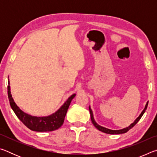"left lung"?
I'll use <instances>...</instances> for the list:
<instances>
[{"instance_id": "left-lung-1", "label": "left lung", "mask_w": 157, "mask_h": 157, "mask_svg": "<svg viewBox=\"0 0 157 157\" xmlns=\"http://www.w3.org/2000/svg\"><path fill=\"white\" fill-rule=\"evenodd\" d=\"M147 105H148V101L146 103V105L145 106V108L142 111V112L140 113V114L139 115V116L138 117V118L135 120L133 123L129 125L128 127H125V128H123L122 129H118V130H113V129H107L106 128V127H102L98 124L94 120V114H93V111L91 109V107L89 106V111H90V114H91V121H92V123L94 124V125L96 127V128L99 130V131H101L102 132H104L106 133V134H124V133H126L127 132H128L130 129H132L133 127H134L135 124H136L139 121V120L140 119V118L143 116V114L145 112V110L147 109Z\"/></svg>"}]
</instances>
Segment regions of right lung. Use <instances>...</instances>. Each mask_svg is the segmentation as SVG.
Masks as SVG:
<instances>
[{"mask_svg":"<svg viewBox=\"0 0 157 157\" xmlns=\"http://www.w3.org/2000/svg\"><path fill=\"white\" fill-rule=\"evenodd\" d=\"M7 94L10 104L18 118L25 125L33 131L35 132H51L59 129L64 121L66 114L67 113L71 101L76 95L75 94L71 95L63 105L55 113L47 116H34L25 113L16 104L10 91V79H8Z\"/></svg>","mask_w":157,"mask_h":157,"instance_id":"obj_1","label":"right lung"}]
</instances>
